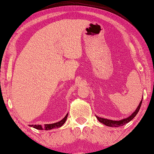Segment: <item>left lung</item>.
Returning a JSON list of instances; mask_svg holds the SVG:
<instances>
[{"instance_id":"left-lung-1","label":"left lung","mask_w":154,"mask_h":154,"mask_svg":"<svg viewBox=\"0 0 154 154\" xmlns=\"http://www.w3.org/2000/svg\"><path fill=\"white\" fill-rule=\"evenodd\" d=\"M142 102H143V99H142L141 102H140L139 106H137V108L136 109V111H135L134 113L131 114V116H130L128 118L123 119L122 120H119V121H116V120H108V119H104L102 118H99L98 116H96V118H97V120H99L101 123L104 124V125L109 126V127H121V126L125 125V124H127L128 122L133 120L134 118V117H136V116L137 115V113H138L140 109L141 104H142Z\"/></svg>"}]
</instances>
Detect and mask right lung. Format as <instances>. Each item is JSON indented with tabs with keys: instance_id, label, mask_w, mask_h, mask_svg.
Instances as JSON below:
<instances>
[{
	"instance_id": "obj_1",
	"label": "right lung",
	"mask_w": 154,
	"mask_h": 154,
	"mask_svg": "<svg viewBox=\"0 0 154 154\" xmlns=\"http://www.w3.org/2000/svg\"><path fill=\"white\" fill-rule=\"evenodd\" d=\"M67 117H68V114L66 115L65 116V118H64L63 120H61V121L58 122H56V123H54V124H50V125H44V126H41V125H29L30 127H32L34 128H36V129H38V130H50V129H52V128H59L62 126L64 123H65V122L66 120V119H67Z\"/></svg>"
}]
</instances>
